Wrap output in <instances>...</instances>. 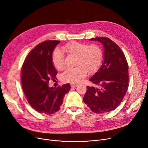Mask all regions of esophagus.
<instances>
[{"label": "esophagus", "mask_w": 148, "mask_h": 148, "mask_svg": "<svg viewBox=\"0 0 148 148\" xmlns=\"http://www.w3.org/2000/svg\"><path fill=\"white\" fill-rule=\"evenodd\" d=\"M71 86L72 88H75L76 86H77V85L74 84V83H72V84H71Z\"/></svg>", "instance_id": "esophagus-1"}]
</instances>
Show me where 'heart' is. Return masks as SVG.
I'll return each instance as SVG.
<instances>
[{
	"label": "heart",
	"mask_w": 148,
	"mask_h": 148,
	"mask_svg": "<svg viewBox=\"0 0 148 148\" xmlns=\"http://www.w3.org/2000/svg\"><path fill=\"white\" fill-rule=\"evenodd\" d=\"M68 55L76 56L74 68L68 69L62 75V81L65 83H77L89 74L97 71L103 59L101 48L97 45H88L84 43L72 41L61 48ZM52 62L55 68L62 70L65 67V59L61 51L55 49L52 54Z\"/></svg>",
	"instance_id": "b5f03b06"
}]
</instances>
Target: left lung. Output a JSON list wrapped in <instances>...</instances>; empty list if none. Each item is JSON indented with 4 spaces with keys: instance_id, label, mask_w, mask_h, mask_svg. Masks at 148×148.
Returning <instances> with one entry per match:
<instances>
[{
    "instance_id": "obj_1",
    "label": "left lung",
    "mask_w": 148,
    "mask_h": 148,
    "mask_svg": "<svg viewBox=\"0 0 148 148\" xmlns=\"http://www.w3.org/2000/svg\"><path fill=\"white\" fill-rule=\"evenodd\" d=\"M90 40L98 41L104 48L103 62L89 81L100 86H87L83 100L95 113L114 110L123 99L128 88V65L120 48L107 37H95Z\"/></svg>"
}]
</instances>
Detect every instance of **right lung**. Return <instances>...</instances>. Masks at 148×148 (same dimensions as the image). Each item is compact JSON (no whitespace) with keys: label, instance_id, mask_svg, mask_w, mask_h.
Masks as SVG:
<instances>
[{"label":"right lung","instance_id":"right-lung-1","mask_svg":"<svg viewBox=\"0 0 148 148\" xmlns=\"http://www.w3.org/2000/svg\"><path fill=\"white\" fill-rule=\"evenodd\" d=\"M60 41L47 40L32 49L22 68V85L29 104L40 113L52 114L58 111L64 97L70 91L69 83L57 88L48 86L57 71L52 62V54Z\"/></svg>","mask_w":148,"mask_h":148}]
</instances>
